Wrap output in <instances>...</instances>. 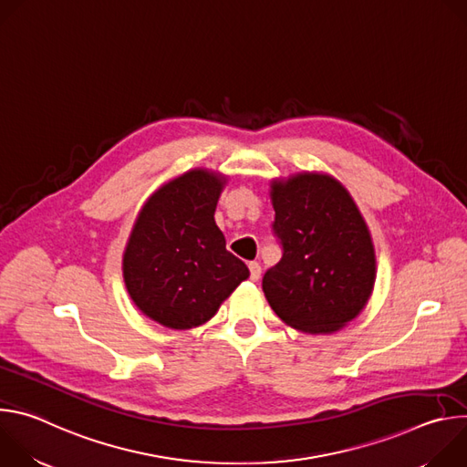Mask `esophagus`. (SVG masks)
I'll return each mask as SVG.
<instances>
[{
  "label": "esophagus",
  "instance_id": "esophagus-1",
  "mask_svg": "<svg viewBox=\"0 0 467 467\" xmlns=\"http://www.w3.org/2000/svg\"><path fill=\"white\" fill-rule=\"evenodd\" d=\"M260 264L258 262H249V277H251V281H258L260 279Z\"/></svg>",
  "mask_w": 467,
  "mask_h": 467
}]
</instances>
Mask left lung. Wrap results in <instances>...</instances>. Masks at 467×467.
I'll return each mask as SVG.
<instances>
[{"label":"left lung","mask_w":467,"mask_h":467,"mask_svg":"<svg viewBox=\"0 0 467 467\" xmlns=\"http://www.w3.org/2000/svg\"><path fill=\"white\" fill-rule=\"evenodd\" d=\"M283 258L262 290L274 312L306 335H332L366 306L377 260L369 229L346 186L301 171L270 182Z\"/></svg>","instance_id":"obj_1"}]
</instances>
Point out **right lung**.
<instances>
[{
	"label": "right lung",
	"mask_w": 467,
	"mask_h": 467,
	"mask_svg": "<svg viewBox=\"0 0 467 467\" xmlns=\"http://www.w3.org/2000/svg\"><path fill=\"white\" fill-rule=\"evenodd\" d=\"M225 182L223 173L188 170L148 197L129 234L125 288L144 316L168 328L207 323L249 277L214 220Z\"/></svg>",
	"instance_id": "add662e5"
}]
</instances>
